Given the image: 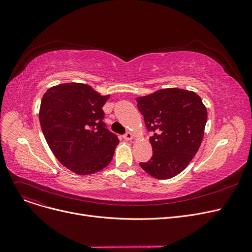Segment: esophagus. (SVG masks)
<instances>
[{
  "instance_id": "esophagus-1",
  "label": "esophagus",
  "mask_w": 252,
  "mask_h": 252,
  "mask_svg": "<svg viewBox=\"0 0 252 252\" xmlns=\"http://www.w3.org/2000/svg\"><path fill=\"white\" fill-rule=\"evenodd\" d=\"M124 139H125L126 141H130V140L134 139V135L131 134V133H129V131H128V133H126V134L124 136Z\"/></svg>"
}]
</instances>
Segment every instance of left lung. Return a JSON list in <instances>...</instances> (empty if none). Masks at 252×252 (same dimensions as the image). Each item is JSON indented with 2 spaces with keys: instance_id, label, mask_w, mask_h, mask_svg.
Segmentation results:
<instances>
[{
  "instance_id": "1",
  "label": "left lung",
  "mask_w": 252,
  "mask_h": 252,
  "mask_svg": "<svg viewBox=\"0 0 252 252\" xmlns=\"http://www.w3.org/2000/svg\"><path fill=\"white\" fill-rule=\"evenodd\" d=\"M137 106L150 137L153 155L140 166L158 180L174 178L186 168L199 149L207 109L195 92L178 88L138 97Z\"/></svg>"
}]
</instances>
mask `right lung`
I'll return each instance as SVG.
<instances>
[{"instance_id": "obj_1", "label": "right lung", "mask_w": 252, "mask_h": 252, "mask_svg": "<svg viewBox=\"0 0 252 252\" xmlns=\"http://www.w3.org/2000/svg\"><path fill=\"white\" fill-rule=\"evenodd\" d=\"M109 97L68 83L48 89L42 98L38 118L45 139L58 161L76 175L98 173L112 160L119 140L105 127L102 110Z\"/></svg>"}]
</instances>
